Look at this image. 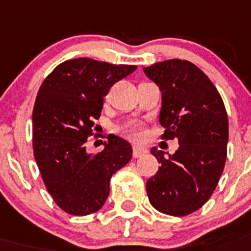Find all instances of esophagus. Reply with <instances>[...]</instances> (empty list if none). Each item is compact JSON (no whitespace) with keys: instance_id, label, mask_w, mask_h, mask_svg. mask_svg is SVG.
Returning <instances> with one entry per match:
<instances>
[{"instance_id":"34e87169","label":"esophagus","mask_w":251,"mask_h":251,"mask_svg":"<svg viewBox=\"0 0 251 251\" xmlns=\"http://www.w3.org/2000/svg\"><path fill=\"white\" fill-rule=\"evenodd\" d=\"M147 153H148V149L145 148V147H143V145L135 144L134 147H132V155H134L135 158L142 157V155L147 154Z\"/></svg>"}]
</instances>
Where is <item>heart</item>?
<instances>
[{"mask_svg": "<svg viewBox=\"0 0 251 251\" xmlns=\"http://www.w3.org/2000/svg\"><path fill=\"white\" fill-rule=\"evenodd\" d=\"M124 134L131 139H142L144 136V125L143 124H130L124 129Z\"/></svg>", "mask_w": 251, "mask_h": 251, "instance_id": "b5f03b06", "label": "heart"}]
</instances>
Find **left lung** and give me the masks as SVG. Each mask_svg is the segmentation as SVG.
Here are the masks:
<instances>
[{
  "label": "left lung",
  "instance_id": "1",
  "mask_svg": "<svg viewBox=\"0 0 251 251\" xmlns=\"http://www.w3.org/2000/svg\"><path fill=\"white\" fill-rule=\"evenodd\" d=\"M144 73L162 92V138H176L180 144L168 158L155 147L151 149L161 167L147 181V194L161 213L187 216L207 203L225 168L226 108L209 77L189 61L157 62L144 67Z\"/></svg>",
  "mask_w": 251,
  "mask_h": 251
}]
</instances>
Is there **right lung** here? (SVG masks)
<instances>
[{"label": "right lung", "instance_id": "right-lung-1", "mask_svg": "<svg viewBox=\"0 0 251 251\" xmlns=\"http://www.w3.org/2000/svg\"><path fill=\"white\" fill-rule=\"evenodd\" d=\"M135 65H113L92 58L67 60L42 83L33 108V151L48 193L73 216L100 210L109 180L131 159L129 142L109 134L104 149L88 153L86 139L100 117L103 97Z\"/></svg>", "mask_w": 251, "mask_h": 251}]
</instances>
